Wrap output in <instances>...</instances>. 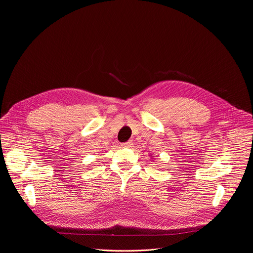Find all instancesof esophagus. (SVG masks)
Wrapping results in <instances>:
<instances>
[{
    "mask_svg": "<svg viewBox=\"0 0 253 253\" xmlns=\"http://www.w3.org/2000/svg\"><path fill=\"white\" fill-rule=\"evenodd\" d=\"M132 145H133V142L132 141H128V142H125V143L121 144V146L123 148H130V147H132Z\"/></svg>",
    "mask_w": 253,
    "mask_h": 253,
    "instance_id": "1",
    "label": "esophagus"
}]
</instances>
